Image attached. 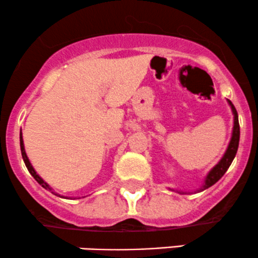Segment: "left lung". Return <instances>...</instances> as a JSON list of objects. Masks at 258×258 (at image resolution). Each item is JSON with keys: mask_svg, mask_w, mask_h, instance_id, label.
<instances>
[{"mask_svg": "<svg viewBox=\"0 0 258 258\" xmlns=\"http://www.w3.org/2000/svg\"><path fill=\"white\" fill-rule=\"evenodd\" d=\"M228 104H229L230 109H232V112H233V130H232V137H230V141H229V144H228L226 152H224L223 156H222L220 161L217 162V164L215 165L214 167L211 168V170L209 171L206 174L205 179H204V183L203 185L200 186L199 189H197L195 191H203L205 190V189L210 188L211 185H214L216 182H218L222 178V176H223L224 173H226V171L229 168L230 164L233 162L234 158H235L236 155V152H238V147H239V139H240V127H239V120H238V112H236L235 108H234V105L232 104V102H230L229 99H227ZM171 190H173V189H171ZM178 191L179 194H184V191Z\"/></svg>", "mask_w": 258, "mask_h": 258, "instance_id": "left-lung-1", "label": "left lung"}]
</instances>
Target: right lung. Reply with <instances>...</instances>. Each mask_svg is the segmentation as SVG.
Returning a JSON list of instances; mask_svg holds the SVG:
<instances>
[{"label":"right lung","instance_id":"add662e5","mask_svg":"<svg viewBox=\"0 0 258 258\" xmlns=\"http://www.w3.org/2000/svg\"><path fill=\"white\" fill-rule=\"evenodd\" d=\"M20 150H22V156H23V160H24V162H25V166H26V168H28V170H29V172L31 173V176L34 177V178L37 180V183H38V184H40V185H42L44 189H47V190H51L52 193L54 194V195H57V197H60V198H63V199H68V198L63 197V195H59V194L55 193V191H53V189L51 188V186H49L48 184H47V183L44 182V180H43L42 178H41L40 176H38L36 171H35V168L32 167V165H31L30 160H29L28 155H26V153H25V148H24V141H23V133H22V131H20ZM84 198H85V197H84Z\"/></svg>","mask_w":258,"mask_h":258}]
</instances>
